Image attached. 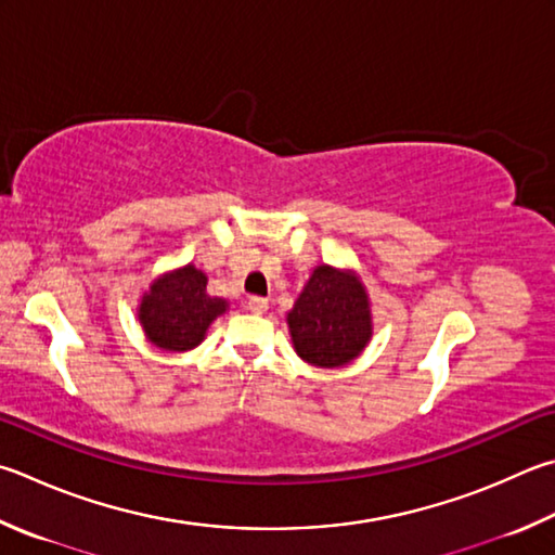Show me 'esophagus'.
Instances as JSON below:
<instances>
[{"label": "esophagus", "mask_w": 555, "mask_h": 555, "mask_svg": "<svg viewBox=\"0 0 555 555\" xmlns=\"http://www.w3.org/2000/svg\"><path fill=\"white\" fill-rule=\"evenodd\" d=\"M247 308H249L251 312H255V315H264L267 308H269V304H267V298H259V296H255V298H249Z\"/></svg>", "instance_id": "1"}]
</instances>
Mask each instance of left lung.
I'll return each mask as SVG.
<instances>
[{
  "mask_svg": "<svg viewBox=\"0 0 555 555\" xmlns=\"http://www.w3.org/2000/svg\"><path fill=\"white\" fill-rule=\"evenodd\" d=\"M296 354L310 366L339 369L354 361L374 337V312L354 269L318 264L286 312Z\"/></svg>",
  "mask_w": 555,
  "mask_h": 555,
  "instance_id": "obj_1",
  "label": "left lung"
}]
</instances>
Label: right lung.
Here are the masks:
<instances>
[{"instance_id":"add662e5","label":"right lung","mask_w":555,"mask_h":555,"mask_svg":"<svg viewBox=\"0 0 555 555\" xmlns=\"http://www.w3.org/2000/svg\"><path fill=\"white\" fill-rule=\"evenodd\" d=\"M208 276L194 264L165 271L140 296L138 320L147 341L163 351H189L206 339L214 320L230 308L206 291Z\"/></svg>"}]
</instances>
